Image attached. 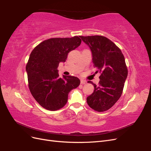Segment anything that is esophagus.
Instances as JSON below:
<instances>
[{
	"label": "esophagus",
	"instance_id": "esophagus-1",
	"mask_svg": "<svg viewBox=\"0 0 151 151\" xmlns=\"http://www.w3.org/2000/svg\"><path fill=\"white\" fill-rule=\"evenodd\" d=\"M86 83H87V82L84 80H81V84H86Z\"/></svg>",
	"mask_w": 151,
	"mask_h": 151
}]
</instances>
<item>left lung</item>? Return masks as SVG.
Listing matches in <instances>:
<instances>
[{
    "mask_svg": "<svg viewBox=\"0 0 151 151\" xmlns=\"http://www.w3.org/2000/svg\"><path fill=\"white\" fill-rule=\"evenodd\" d=\"M79 37L89 47L94 66L101 73L99 85L93 84V93L87 98V103L95 111H104L111 108L120 98L128 70L125 57L116 45L103 36Z\"/></svg>",
    "mask_w": 151,
    "mask_h": 151,
    "instance_id": "8db88e82",
    "label": "left lung"
}]
</instances>
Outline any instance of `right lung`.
<instances>
[{
    "instance_id": "right-lung-1",
    "label": "right lung",
    "mask_w": 151,
    "mask_h": 151,
    "mask_svg": "<svg viewBox=\"0 0 151 151\" xmlns=\"http://www.w3.org/2000/svg\"><path fill=\"white\" fill-rule=\"evenodd\" d=\"M81 43L78 36L55 38L43 41L31 52L26 67L30 92L44 108L55 111L63 108L70 91L81 81L76 77H59V63L65 62L68 53Z\"/></svg>"
}]
</instances>
